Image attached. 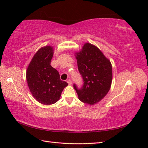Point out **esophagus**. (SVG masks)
I'll list each match as a JSON object with an SVG mask.
<instances>
[{"label":"esophagus","instance_id":"obj_1","mask_svg":"<svg viewBox=\"0 0 148 148\" xmlns=\"http://www.w3.org/2000/svg\"><path fill=\"white\" fill-rule=\"evenodd\" d=\"M67 83L69 84V85H71V84H72V81H71L70 79H69L67 81Z\"/></svg>","mask_w":148,"mask_h":148}]
</instances>
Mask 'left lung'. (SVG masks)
Segmentation results:
<instances>
[{
  "instance_id": "8db88e82",
  "label": "left lung",
  "mask_w": 148,
  "mask_h": 148,
  "mask_svg": "<svg viewBox=\"0 0 148 148\" xmlns=\"http://www.w3.org/2000/svg\"><path fill=\"white\" fill-rule=\"evenodd\" d=\"M75 56L84 81L81 89L74 84L78 99L87 104H95L104 98L111 88V63L96 46L89 42L84 44L80 51L75 53Z\"/></svg>"
}]
</instances>
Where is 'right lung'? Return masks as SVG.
Masks as SVG:
<instances>
[{
  "label": "right lung",
  "instance_id": "add662e5",
  "mask_svg": "<svg viewBox=\"0 0 148 148\" xmlns=\"http://www.w3.org/2000/svg\"><path fill=\"white\" fill-rule=\"evenodd\" d=\"M53 48L45 46L34 55L26 72L27 82L34 98L44 105L56 103L67 83L60 79L59 72L50 65Z\"/></svg>",
  "mask_w": 148,
  "mask_h": 148
}]
</instances>
